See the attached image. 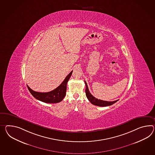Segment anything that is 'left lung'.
I'll return each mask as SVG.
<instances>
[{"label":"left lung","mask_w":155,"mask_h":155,"mask_svg":"<svg viewBox=\"0 0 155 155\" xmlns=\"http://www.w3.org/2000/svg\"><path fill=\"white\" fill-rule=\"evenodd\" d=\"M84 82L86 84V90H85L86 95L87 96L88 100L91 102L92 104L94 105L98 106H107L111 105L114 103L117 102V100L114 101H103L101 100H98L97 98L94 97V96H93L92 94H91V93L90 92L86 81H84Z\"/></svg>","instance_id":"1"}]
</instances>
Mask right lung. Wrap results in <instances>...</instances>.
Returning a JSON list of instances; mask_svg holds the SVG:
<instances>
[{"instance_id": "obj_1", "label": "right lung", "mask_w": 155, "mask_h": 155, "mask_svg": "<svg viewBox=\"0 0 155 155\" xmlns=\"http://www.w3.org/2000/svg\"><path fill=\"white\" fill-rule=\"evenodd\" d=\"M72 72L73 71L71 72L68 76L65 77L63 82L61 83L60 86H59L53 91H50L48 92H36L31 89L27 85V86L32 95L35 98L38 99V100H40L42 102L45 103H58L63 100V99L64 98L66 94L67 84L71 76L72 75Z\"/></svg>"}]
</instances>
